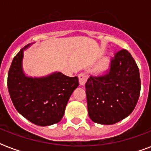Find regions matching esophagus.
Listing matches in <instances>:
<instances>
[{"instance_id":"34e87169","label":"esophagus","mask_w":151,"mask_h":151,"mask_svg":"<svg viewBox=\"0 0 151 151\" xmlns=\"http://www.w3.org/2000/svg\"><path fill=\"white\" fill-rule=\"evenodd\" d=\"M78 78H79V83H80V85L81 86H84L85 84L86 83L88 80V76L85 73H80L79 75H78Z\"/></svg>"}]
</instances>
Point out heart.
I'll use <instances>...</instances> for the list:
<instances>
[{
  "instance_id": "b5f03b06",
  "label": "heart",
  "mask_w": 151,
  "mask_h": 151,
  "mask_svg": "<svg viewBox=\"0 0 151 151\" xmlns=\"http://www.w3.org/2000/svg\"><path fill=\"white\" fill-rule=\"evenodd\" d=\"M108 67H109V60H104L102 63L99 64V66L97 68V72L99 73H105L106 71L107 70Z\"/></svg>"
}]
</instances>
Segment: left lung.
<instances>
[{"instance_id": "left-lung-1", "label": "left lung", "mask_w": 151, "mask_h": 151, "mask_svg": "<svg viewBox=\"0 0 151 151\" xmlns=\"http://www.w3.org/2000/svg\"><path fill=\"white\" fill-rule=\"evenodd\" d=\"M140 87L136 61L127 50L119 51L111 60L109 73L90 77L85 84L88 116L101 124L122 121L133 111Z\"/></svg>"}]
</instances>
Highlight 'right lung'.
<instances>
[{
  "label": "right lung",
  "mask_w": 151,
  "mask_h": 151,
  "mask_svg": "<svg viewBox=\"0 0 151 151\" xmlns=\"http://www.w3.org/2000/svg\"><path fill=\"white\" fill-rule=\"evenodd\" d=\"M33 44L22 48L13 59L8 71V92L20 114L37 125L48 126L63 118L69 99L79 85L78 78L57 71L40 78L27 76L22 59L24 51Z\"/></svg>",
  "instance_id": "right-lung-1"
}]
</instances>
